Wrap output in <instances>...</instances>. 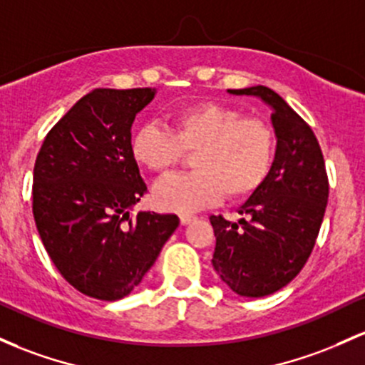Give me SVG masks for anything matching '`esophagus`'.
<instances>
[{
  "mask_svg": "<svg viewBox=\"0 0 365 365\" xmlns=\"http://www.w3.org/2000/svg\"><path fill=\"white\" fill-rule=\"evenodd\" d=\"M195 220L194 215H180V222H182V225H189Z\"/></svg>",
  "mask_w": 365,
  "mask_h": 365,
  "instance_id": "obj_1",
  "label": "esophagus"
}]
</instances>
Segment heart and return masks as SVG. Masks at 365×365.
I'll return each instance as SVG.
<instances>
[{"label":"heart","instance_id":"obj_1","mask_svg":"<svg viewBox=\"0 0 365 365\" xmlns=\"http://www.w3.org/2000/svg\"><path fill=\"white\" fill-rule=\"evenodd\" d=\"M170 123L171 130L145 123L130 138L131 158L154 173H166L183 150H195L194 171L168 176L154 187V202L161 210L192 213L225 194L250 197L270 175L275 135L262 119L242 118L225 103L197 102L175 109Z\"/></svg>","mask_w":365,"mask_h":365}]
</instances>
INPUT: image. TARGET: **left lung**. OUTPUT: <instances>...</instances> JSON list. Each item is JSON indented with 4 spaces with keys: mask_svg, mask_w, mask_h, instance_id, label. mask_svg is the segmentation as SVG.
Returning a JSON list of instances; mask_svg holds the SVG:
<instances>
[{
    "mask_svg": "<svg viewBox=\"0 0 365 365\" xmlns=\"http://www.w3.org/2000/svg\"><path fill=\"white\" fill-rule=\"evenodd\" d=\"M270 107L275 158L268 178L228 222L211 216L216 247L213 268L246 298L268 296L299 274L315 246L329 195L322 152L310 126L267 86L227 90Z\"/></svg>",
    "mask_w": 365,
    "mask_h": 365,
    "instance_id": "1",
    "label": "left lung"
}]
</instances>
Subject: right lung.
<instances>
[{
  "instance_id": "1",
  "label": "right lung",
  "mask_w": 365,
  "mask_h": 365,
  "mask_svg": "<svg viewBox=\"0 0 365 365\" xmlns=\"http://www.w3.org/2000/svg\"><path fill=\"white\" fill-rule=\"evenodd\" d=\"M155 88H95L51 128L34 164L33 215L62 277L90 298L128 296L180 225L137 213L147 192L131 158V126Z\"/></svg>"
}]
</instances>
